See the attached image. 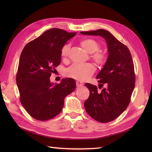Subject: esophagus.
<instances>
[{
	"label": "esophagus",
	"mask_w": 152,
	"mask_h": 152,
	"mask_svg": "<svg viewBox=\"0 0 152 152\" xmlns=\"http://www.w3.org/2000/svg\"><path fill=\"white\" fill-rule=\"evenodd\" d=\"M76 87H78V88H79V87H81V86H83V83L81 82L80 81H76Z\"/></svg>",
	"instance_id": "34e87169"
}]
</instances>
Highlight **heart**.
Masks as SVG:
<instances>
[{
	"label": "heart",
	"mask_w": 152,
	"mask_h": 152,
	"mask_svg": "<svg viewBox=\"0 0 152 152\" xmlns=\"http://www.w3.org/2000/svg\"><path fill=\"white\" fill-rule=\"evenodd\" d=\"M80 45L89 53H93L97 51L92 56L93 59L96 63L102 64L105 63L106 57L104 54L100 51H97L99 50L100 46L96 40L91 38H86L80 41ZM69 48L70 46L69 44L64 45L62 48L61 55L63 58L66 57L68 56ZM95 70V68L91 63L74 64L66 70L65 74L66 76L70 78L78 80H85L89 78L94 73Z\"/></svg>",
	"instance_id": "obj_1"
}]
</instances>
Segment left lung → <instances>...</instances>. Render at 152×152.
<instances>
[{"instance_id": "1", "label": "left lung", "mask_w": 152, "mask_h": 152, "mask_svg": "<svg viewBox=\"0 0 152 152\" xmlns=\"http://www.w3.org/2000/svg\"><path fill=\"white\" fill-rule=\"evenodd\" d=\"M82 34L100 36L105 40L108 56L96 76L101 92L97 87L87 83L89 96L84 102L87 113L96 121L107 123L124 112L130 102L135 83L134 64L129 48L104 29L80 32Z\"/></svg>"}]
</instances>
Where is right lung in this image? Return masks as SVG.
Here are the masks:
<instances>
[{
  "instance_id": "right-lung-1",
  "label": "right lung",
  "mask_w": 152,
  "mask_h": 152,
  "mask_svg": "<svg viewBox=\"0 0 152 152\" xmlns=\"http://www.w3.org/2000/svg\"><path fill=\"white\" fill-rule=\"evenodd\" d=\"M76 33L53 28L28 43L19 61L16 83L20 101L33 118L46 121L62 110L64 97L76 88L72 78L62 79L60 83L50 82L51 73L61 63V51Z\"/></svg>"
}]
</instances>
